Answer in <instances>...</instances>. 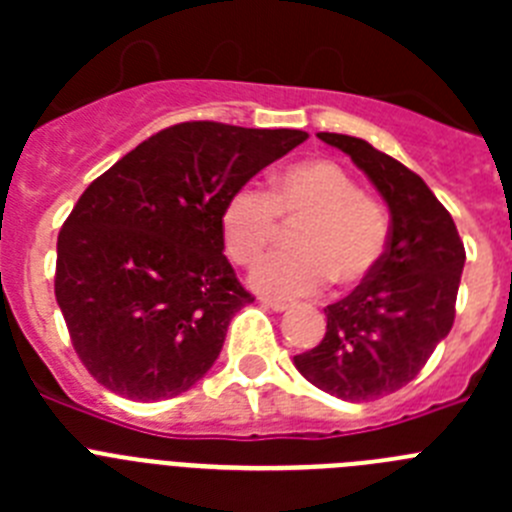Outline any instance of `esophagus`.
I'll return each instance as SVG.
<instances>
[{"instance_id":"obj_1","label":"esophagus","mask_w":512,"mask_h":512,"mask_svg":"<svg viewBox=\"0 0 512 512\" xmlns=\"http://www.w3.org/2000/svg\"><path fill=\"white\" fill-rule=\"evenodd\" d=\"M261 305L264 307H269V310H274V312H284V310H289V302H284V300H271V297H261Z\"/></svg>"}]
</instances>
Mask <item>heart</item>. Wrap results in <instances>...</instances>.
<instances>
[{
    "instance_id": "b5f03b06",
    "label": "heart",
    "mask_w": 512,
    "mask_h": 512,
    "mask_svg": "<svg viewBox=\"0 0 512 512\" xmlns=\"http://www.w3.org/2000/svg\"><path fill=\"white\" fill-rule=\"evenodd\" d=\"M279 217L297 228V251L271 253L251 271V284L266 295H318L333 279L338 287L364 282L387 248V215L366 197L356 179L333 161H300L271 179V192L241 187L220 215L225 251L238 264H253L279 233Z\"/></svg>"
}]
</instances>
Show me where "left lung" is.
<instances>
[{
	"mask_svg": "<svg viewBox=\"0 0 512 512\" xmlns=\"http://www.w3.org/2000/svg\"><path fill=\"white\" fill-rule=\"evenodd\" d=\"M318 138L351 156L382 194L390 241L377 269L325 307V338L295 366L328 395L369 402L413 382L449 336L467 253L449 210L408 166L354 135Z\"/></svg>",
	"mask_w": 512,
	"mask_h": 512,
	"instance_id": "1",
	"label": "left lung"
}]
</instances>
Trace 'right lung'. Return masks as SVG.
<instances>
[{"label": "right lung", "mask_w": 512, "mask_h": 512, "mask_svg": "<svg viewBox=\"0 0 512 512\" xmlns=\"http://www.w3.org/2000/svg\"><path fill=\"white\" fill-rule=\"evenodd\" d=\"M305 138L182 122L89 184L58 233L56 300L102 387L166 400L210 372L230 318L253 302L223 256L225 202Z\"/></svg>", "instance_id": "right-lung-1"}]
</instances>
